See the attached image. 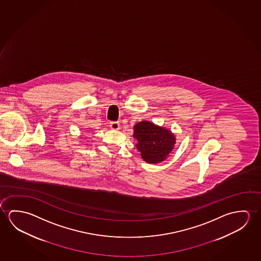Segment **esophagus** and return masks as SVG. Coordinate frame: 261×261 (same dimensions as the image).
<instances>
[{"label":"esophagus","instance_id":"1","mask_svg":"<svg viewBox=\"0 0 261 261\" xmlns=\"http://www.w3.org/2000/svg\"><path fill=\"white\" fill-rule=\"evenodd\" d=\"M110 127H111L112 129H114V130H118V129H120V125L119 122H111Z\"/></svg>","mask_w":261,"mask_h":261}]
</instances>
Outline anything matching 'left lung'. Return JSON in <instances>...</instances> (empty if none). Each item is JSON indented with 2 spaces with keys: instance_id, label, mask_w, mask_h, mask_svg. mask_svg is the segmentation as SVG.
<instances>
[{
  "instance_id": "1",
  "label": "left lung",
  "mask_w": 261,
  "mask_h": 261,
  "mask_svg": "<svg viewBox=\"0 0 261 261\" xmlns=\"http://www.w3.org/2000/svg\"><path fill=\"white\" fill-rule=\"evenodd\" d=\"M133 138L142 160L147 163L157 164L167 160L176 144L174 133L149 120H142L134 125Z\"/></svg>"
}]
</instances>
